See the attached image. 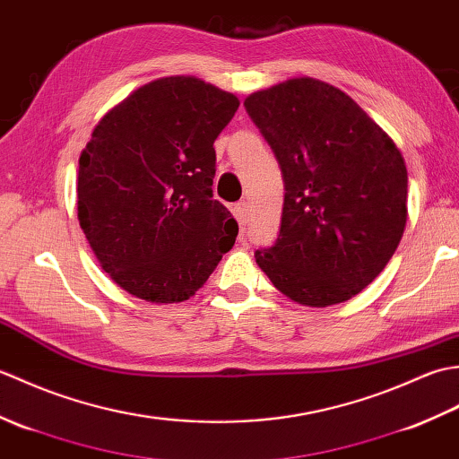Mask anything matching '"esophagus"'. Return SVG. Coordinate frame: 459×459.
<instances>
[{
  "label": "esophagus",
  "mask_w": 459,
  "mask_h": 459,
  "mask_svg": "<svg viewBox=\"0 0 459 459\" xmlns=\"http://www.w3.org/2000/svg\"><path fill=\"white\" fill-rule=\"evenodd\" d=\"M235 217L240 222V227H247V222H248V203L240 201V203L235 204Z\"/></svg>",
  "instance_id": "obj_1"
}]
</instances>
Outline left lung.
Instances as JSON below:
<instances>
[{"label": "left lung", "mask_w": 459, "mask_h": 459, "mask_svg": "<svg viewBox=\"0 0 459 459\" xmlns=\"http://www.w3.org/2000/svg\"><path fill=\"white\" fill-rule=\"evenodd\" d=\"M247 112L284 178L280 235L256 262L281 294L341 304L393 258L406 227L401 150L343 91L309 76L258 91Z\"/></svg>", "instance_id": "1"}]
</instances>
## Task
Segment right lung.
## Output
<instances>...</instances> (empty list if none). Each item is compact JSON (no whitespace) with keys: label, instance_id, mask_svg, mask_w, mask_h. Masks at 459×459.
Instances as JSON below:
<instances>
[{"label":"right lung","instance_id":"add662e5","mask_svg":"<svg viewBox=\"0 0 459 459\" xmlns=\"http://www.w3.org/2000/svg\"><path fill=\"white\" fill-rule=\"evenodd\" d=\"M238 104L195 76H165L96 124L79 160L76 209L102 270L128 294L189 299L235 245L238 224L212 199V143Z\"/></svg>","mask_w":459,"mask_h":459}]
</instances>
